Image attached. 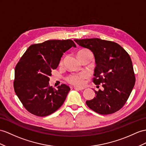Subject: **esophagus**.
<instances>
[{
	"mask_svg": "<svg viewBox=\"0 0 146 146\" xmlns=\"http://www.w3.org/2000/svg\"><path fill=\"white\" fill-rule=\"evenodd\" d=\"M74 88H75L76 90H83L84 89V87H77L75 86L74 87Z\"/></svg>",
	"mask_w": 146,
	"mask_h": 146,
	"instance_id": "1",
	"label": "esophagus"
}]
</instances>
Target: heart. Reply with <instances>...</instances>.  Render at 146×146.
I'll return each instance as SVG.
<instances>
[{"label": "heart", "mask_w": 146, "mask_h": 146, "mask_svg": "<svg viewBox=\"0 0 146 146\" xmlns=\"http://www.w3.org/2000/svg\"><path fill=\"white\" fill-rule=\"evenodd\" d=\"M91 52L88 50L84 49V50H80L78 52L77 54L81 52ZM63 59H61V64L62 63ZM88 77V74L87 72H82L79 74H70L66 78L67 81L69 83L76 85H82L85 83V80Z\"/></svg>", "instance_id": "1"}]
</instances>
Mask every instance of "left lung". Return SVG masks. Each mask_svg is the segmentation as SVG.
I'll use <instances>...</instances> for the list:
<instances>
[{
    "mask_svg": "<svg viewBox=\"0 0 146 146\" xmlns=\"http://www.w3.org/2000/svg\"><path fill=\"white\" fill-rule=\"evenodd\" d=\"M74 41L93 52L96 63L93 82L103 87L102 90H95L96 96L86 101L87 105L101 115L118 111L125 105L136 81L129 54L113 41L99 38Z\"/></svg>",
    "mask_w": 146,
    "mask_h": 146,
    "instance_id": "left-lung-1",
    "label": "left lung"
}]
</instances>
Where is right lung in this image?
<instances>
[{
	"mask_svg": "<svg viewBox=\"0 0 146 146\" xmlns=\"http://www.w3.org/2000/svg\"><path fill=\"white\" fill-rule=\"evenodd\" d=\"M76 47L71 40H52L30 46L15 69L14 90L28 112L46 116L58 110L70 88L61 84L57 89L49 85L51 70L58 67L63 53Z\"/></svg>",
	"mask_w": 146,
	"mask_h": 146,
	"instance_id": "obj_1",
	"label": "right lung"
}]
</instances>
